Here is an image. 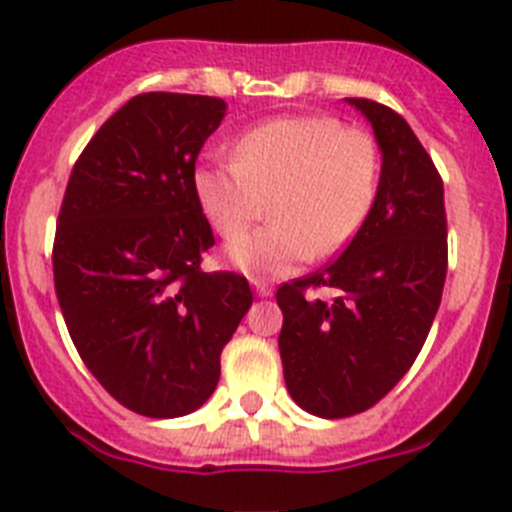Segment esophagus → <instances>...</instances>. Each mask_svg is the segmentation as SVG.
<instances>
[{
  "label": "esophagus",
  "instance_id": "34e87169",
  "mask_svg": "<svg viewBox=\"0 0 512 512\" xmlns=\"http://www.w3.org/2000/svg\"><path fill=\"white\" fill-rule=\"evenodd\" d=\"M251 284H253V292H256L259 297H271V292H274V289H271V284L261 282V279H253Z\"/></svg>",
  "mask_w": 512,
  "mask_h": 512
}]
</instances>
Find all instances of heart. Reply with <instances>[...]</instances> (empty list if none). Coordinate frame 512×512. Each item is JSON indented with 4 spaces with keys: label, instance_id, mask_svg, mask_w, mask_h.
I'll use <instances>...</instances> for the list:
<instances>
[{
    "label": "heart",
    "instance_id": "1",
    "mask_svg": "<svg viewBox=\"0 0 512 512\" xmlns=\"http://www.w3.org/2000/svg\"><path fill=\"white\" fill-rule=\"evenodd\" d=\"M382 179L372 133L333 117H279L235 140L233 164H200L194 197L217 233L233 241L269 202V228L228 248L251 279L284 277L312 259L343 251L364 228Z\"/></svg>",
    "mask_w": 512,
    "mask_h": 512
}]
</instances>
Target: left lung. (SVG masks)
<instances>
[{"instance_id": "8db88e82", "label": "left lung", "mask_w": 512, "mask_h": 512, "mask_svg": "<svg viewBox=\"0 0 512 512\" xmlns=\"http://www.w3.org/2000/svg\"><path fill=\"white\" fill-rule=\"evenodd\" d=\"M372 122L382 179L364 228L333 264L277 289L284 382L318 418L364 413L405 377L441 305L449 248L443 182L395 110L346 99ZM328 286L333 301H310Z\"/></svg>"}]
</instances>
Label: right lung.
Here are the masks:
<instances>
[{"mask_svg": "<svg viewBox=\"0 0 512 512\" xmlns=\"http://www.w3.org/2000/svg\"><path fill=\"white\" fill-rule=\"evenodd\" d=\"M225 110L138 94L89 140L63 194L53 279L66 328L104 390L148 418L205 405L253 302L246 277L200 269L215 238L192 174Z\"/></svg>", "mask_w": 512, "mask_h": 512, "instance_id": "add662e5", "label": "right lung"}]
</instances>
